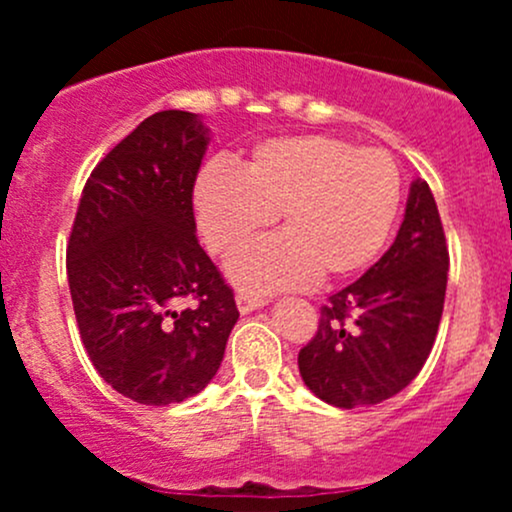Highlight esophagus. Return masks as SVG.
I'll list each match as a JSON object with an SVG mask.
<instances>
[{"mask_svg": "<svg viewBox=\"0 0 512 512\" xmlns=\"http://www.w3.org/2000/svg\"><path fill=\"white\" fill-rule=\"evenodd\" d=\"M236 303H238V310L243 315H248V313H252V310H257V308H262V305H267V301H264V298L252 296V293H245V291L238 293Z\"/></svg>", "mask_w": 512, "mask_h": 512, "instance_id": "1", "label": "esophagus"}]
</instances>
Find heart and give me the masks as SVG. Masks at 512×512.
<instances>
[{
    "label": "heart",
    "mask_w": 512,
    "mask_h": 512,
    "mask_svg": "<svg viewBox=\"0 0 512 512\" xmlns=\"http://www.w3.org/2000/svg\"><path fill=\"white\" fill-rule=\"evenodd\" d=\"M399 199L402 180L385 151L325 134L267 139L238 170L209 163L195 185L199 231L221 257L248 248L279 216L284 236L228 264L240 289L257 293L363 272L390 238Z\"/></svg>",
    "instance_id": "heart-1"
}]
</instances>
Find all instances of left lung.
<instances>
[{"label":"left lung","mask_w":512,"mask_h":512,"mask_svg":"<svg viewBox=\"0 0 512 512\" xmlns=\"http://www.w3.org/2000/svg\"><path fill=\"white\" fill-rule=\"evenodd\" d=\"M448 269L436 199L426 180H414L390 250L320 308L315 337L298 354L308 390L339 409L402 392L436 342Z\"/></svg>","instance_id":"8db88e82"}]
</instances>
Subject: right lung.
<instances>
[{"instance_id":"obj_1","label":"right lung","mask_w":512,"mask_h":512,"mask_svg":"<svg viewBox=\"0 0 512 512\" xmlns=\"http://www.w3.org/2000/svg\"><path fill=\"white\" fill-rule=\"evenodd\" d=\"M207 144L195 113L146 117L93 168L67 245L88 358L113 390L149 407L202 392L238 322L231 286L195 236Z\"/></svg>"}]
</instances>
